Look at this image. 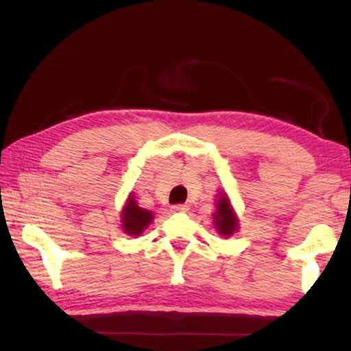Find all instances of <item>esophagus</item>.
<instances>
[{"label":"esophagus","mask_w":351,"mask_h":351,"mask_svg":"<svg viewBox=\"0 0 351 351\" xmlns=\"http://www.w3.org/2000/svg\"><path fill=\"white\" fill-rule=\"evenodd\" d=\"M189 206L187 204H175L171 206V212H187Z\"/></svg>","instance_id":"34e87169"}]
</instances>
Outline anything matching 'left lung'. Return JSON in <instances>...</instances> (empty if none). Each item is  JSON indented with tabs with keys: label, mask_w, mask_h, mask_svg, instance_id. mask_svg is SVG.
<instances>
[{
	"label": "left lung",
	"mask_w": 351,
	"mask_h": 351,
	"mask_svg": "<svg viewBox=\"0 0 351 351\" xmlns=\"http://www.w3.org/2000/svg\"><path fill=\"white\" fill-rule=\"evenodd\" d=\"M215 207L217 210L212 213V217H213V226H215L217 232L221 237H226V239H229L230 235L239 232L240 221L232 204H230L228 193L218 192Z\"/></svg>",
	"instance_id": "obj_1"
}]
</instances>
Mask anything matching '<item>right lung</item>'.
<instances>
[{
    "label": "right lung",
    "mask_w": 351,
    "mask_h": 351,
    "mask_svg": "<svg viewBox=\"0 0 351 351\" xmlns=\"http://www.w3.org/2000/svg\"><path fill=\"white\" fill-rule=\"evenodd\" d=\"M153 218V212L139 207L133 192L130 193L127 203L123 204V209L121 212V226L123 232L130 237H141L142 232L152 224Z\"/></svg>",
    "instance_id": "right-lung-1"
}]
</instances>
